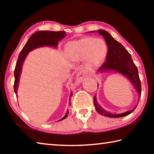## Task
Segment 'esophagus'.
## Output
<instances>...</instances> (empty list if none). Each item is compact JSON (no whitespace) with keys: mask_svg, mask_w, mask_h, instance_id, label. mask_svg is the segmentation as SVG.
<instances>
[{"mask_svg":"<svg viewBox=\"0 0 154 154\" xmlns=\"http://www.w3.org/2000/svg\"><path fill=\"white\" fill-rule=\"evenodd\" d=\"M86 77V72L85 71H80L77 73L76 75V79L79 82H82V81L85 79V77Z\"/></svg>","mask_w":154,"mask_h":154,"instance_id":"1","label":"esophagus"}]
</instances>
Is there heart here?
Here are the masks:
<instances>
[{
  "mask_svg": "<svg viewBox=\"0 0 154 154\" xmlns=\"http://www.w3.org/2000/svg\"><path fill=\"white\" fill-rule=\"evenodd\" d=\"M67 56L74 61L85 59L87 66H100L105 61L108 48L105 41L94 37H83L70 41L65 47Z\"/></svg>",
  "mask_w": 154,
  "mask_h": 154,
  "instance_id": "obj_1",
  "label": "heart"
}]
</instances>
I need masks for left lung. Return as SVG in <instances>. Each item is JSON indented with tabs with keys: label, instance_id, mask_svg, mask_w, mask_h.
Returning <instances> with one entry per match:
<instances>
[{
	"label": "left lung",
	"instance_id": "obj_1",
	"mask_svg": "<svg viewBox=\"0 0 154 154\" xmlns=\"http://www.w3.org/2000/svg\"><path fill=\"white\" fill-rule=\"evenodd\" d=\"M92 32H94V31H92ZM98 32L105 38L108 47V52L106 58V62H104L97 71L102 72L108 71H113L123 75L133 84L137 92L139 93V98H140V94H141V84H140L137 67L133 62L131 55L124 48V46L115 39L108 32L104 30H98ZM94 104L96 110L98 113L104 116L109 117V118H121V117L128 116L137 107L136 106L132 110L126 111L123 113L113 114L111 112L103 109L102 106L98 105L96 96H94Z\"/></svg>",
	"mask_w": 154,
	"mask_h": 154
}]
</instances>
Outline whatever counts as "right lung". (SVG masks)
Listing matches in <instances>:
<instances>
[{"mask_svg":"<svg viewBox=\"0 0 154 154\" xmlns=\"http://www.w3.org/2000/svg\"><path fill=\"white\" fill-rule=\"evenodd\" d=\"M65 36H66L65 31H58V32H56V31H37L30 36L20 53L16 65H15L14 71V92L16 94L18 84H19L20 73L22 72V66L28 54L30 51L33 50L34 49L40 48V47L49 46L56 48L58 46V41L65 37ZM72 92L70 94V97L72 96ZM69 105H71V98H70ZM68 114H69V111H67L64 117H63L60 120L67 118Z\"/></svg>","mask_w":154,"mask_h":154,"instance_id":"add662e5","label":"right lung"}]
</instances>
